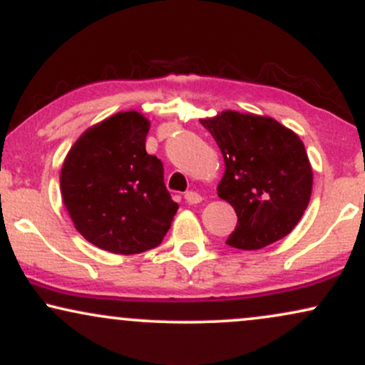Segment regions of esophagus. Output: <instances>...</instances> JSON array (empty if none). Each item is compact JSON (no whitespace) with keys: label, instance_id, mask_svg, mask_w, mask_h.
<instances>
[{"label":"esophagus","instance_id":"1","mask_svg":"<svg viewBox=\"0 0 365 365\" xmlns=\"http://www.w3.org/2000/svg\"><path fill=\"white\" fill-rule=\"evenodd\" d=\"M185 200L188 204H199L200 200H202V197H200V194H197V192L190 190L185 194Z\"/></svg>","mask_w":365,"mask_h":365}]
</instances>
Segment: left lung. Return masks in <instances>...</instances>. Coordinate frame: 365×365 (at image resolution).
I'll return each instance as SVG.
<instances>
[{"label":"left lung","mask_w":365,"mask_h":365,"mask_svg":"<svg viewBox=\"0 0 365 365\" xmlns=\"http://www.w3.org/2000/svg\"><path fill=\"white\" fill-rule=\"evenodd\" d=\"M200 123L225 159L217 195L238 217L226 244L257 250L287 237L312 194V166L300 137L271 116L232 110Z\"/></svg>","instance_id":"1"}]
</instances>
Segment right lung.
<instances>
[{
	"label": "right lung",
	"mask_w": 365,
	"mask_h": 365,
	"mask_svg": "<svg viewBox=\"0 0 365 365\" xmlns=\"http://www.w3.org/2000/svg\"><path fill=\"white\" fill-rule=\"evenodd\" d=\"M149 127L139 111L116 113L87 128L61 166L63 204L75 228L108 252L158 247L178 209L163 163L145 150Z\"/></svg>",
	"instance_id": "right-lung-1"
}]
</instances>
